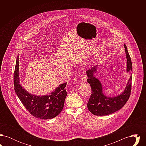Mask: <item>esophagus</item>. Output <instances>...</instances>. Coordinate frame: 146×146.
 <instances>
[{"label": "esophagus", "mask_w": 146, "mask_h": 146, "mask_svg": "<svg viewBox=\"0 0 146 146\" xmlns=\"http://www.w3.org/2000/svg\"><path fill=\"white\" fill-rule=\"evenodd\" d=\"M81 79H82V80L83 82H85L86 80V75L85 70H83V72H82V76H81Z\"/></svg>", "instance_id": "esophagus-1"}]
</instances>
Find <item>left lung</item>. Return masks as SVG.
I'll use <instances>...</instances> for the list:
<instances>
[{
  "label": "left lung",
  "mask_w": 146,
  "mask_h": 146,
  "mask_svg": "<svg viewBox=\"0 0 146 146\" xmlns=\"http://www.w3.org/2000/svg\"><path fill=\"white\" fill-rule=\"evenodd\" d=\"M127 58V72L132 70V62L126 45L124 44ZM97 67L95 66L86 71L87 81L91 87V94L88 103V108L95 115H107L122 108L128 101L131 90L132 77L130 76L124 91L115 97H107L103 93L102 86L100 81L94 76Z\"/></svg>",
  "instance_id": "left-lung-1"
}]
</instances>
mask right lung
Listing matches in <instances>:
<instances>
[{
    "label": "right lung",
    "instance_id": "1",
    "mask_svg": "<svg viewBox=\"0 0 146 146\" xmlns=\"http://www.w3.org/2000/svg\"><path fill=\"white\" fill-rule=\"evenodd\" d=\"M19 62L17 56L14 71L15 91L22 104L29 113L35 118L49 119L55 118L62 111L67 92V83L60 84L50 94L38 96L31 94L20 83Z\"/></svg>",
    "mask_w": 146,
    "mask_h": 146
}]
</instances>
